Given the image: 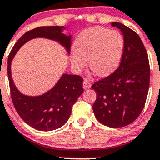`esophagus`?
<instances>
[{"instance_id": "34e87169", "label": "esophagus", "mask_w": 160, "mask_h": 160, "mask_svg": "<svg viewBox=\"0 0 160 160\" xmlns=\"http://www.w3.org/2000/svg\"><path fill=\"white\" fill-rule=\"evenodd\" d=\"M91 87V83L89 80L85 78L84 81H83V88L84 89H90Z\"/></svg>"}]
</instances>
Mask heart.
I'll list each match as a JSON object with an SVG mask.
<instances>
[{
	"label": "heart",
	"mask_w": 160,
	"mask_h": 160,
	"mask_svg": "<svg viewBox=\"0 0 160 160\" xmlns=\"http://www.w3.org/2000/svg\"><path fill=\"white\" fill-rule=\"evenodd\" d=\"M124 42L118 31L102 27L86 29L70 51V62L75 70L88 67L94 75L105 77L116 70L122 58Z\"/></svg>",
	"instance_id": "b5f03b06"
}]
</instances>
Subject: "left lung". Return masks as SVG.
<instances>
[{
    "label": "left lung",
    "instance_id": "8db88e82",
    "mask_svg": "<svg viewBox=\"0 0 160 160\" xmlns=\"http://www.w3.org/2000/svg\"><path fill=\"white\" fill-rule=\"evenodd\" d=\"M123 36L124 48L119 67L91 88L97 98L93 105L95 117L109 128H118L133 122L142 112L150 84L148 53L139 36L126 25L112 22Z\"/></svg>",
    "mask_w": 160,
    "mask_h": 160
}]
</instances>
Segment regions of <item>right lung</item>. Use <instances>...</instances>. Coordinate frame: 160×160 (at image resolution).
I'll return each mask as SVG.
<instances>
[{"label": "right lung", "instance_id": "1", "mask_svg": "<svg viewBox=\"0 0 160 160\" xmlns=\"http://www.w3.org/2000/svg\"><path fill=\"white\" fill-rule=\"evenodd\" d=\"M64 26H42L28 31L14 45L8 58V78L11 97L17 112L29 126L41 131L58 129L68 121L73 105L82 94L83 79L78 75L63 73L57 83L46 93L37 96L23 94L15 86L11 63L23 45L34 38H46L64 47L70 54L71 35L63 33Z\"/></svg>", "mask_w": 160, "mask_h": 160}]
</instances>
